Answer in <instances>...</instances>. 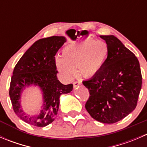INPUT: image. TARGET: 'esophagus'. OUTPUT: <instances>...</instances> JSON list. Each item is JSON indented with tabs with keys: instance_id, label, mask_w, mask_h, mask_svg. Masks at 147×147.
Returning <instances> with one entry per match:
<instances>
[{
	"instance_id": "obj_1",
	"label": "esophagus",
	"mask_w": 147,
	"mask_h": 147,
	"mask_svg": "<svg viewBox=\"0 0 147 147\" xmlns=\"http://www.w3.org/2000/svg\"><path fill=\"white\" fill-rule=\"evenodd\" d=\"M81 84H82V83H81V82H80V81H75V82H73V86L74 87H77L78 86L80 85Z\"/></svg>"
}]
</instances>
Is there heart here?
Returning a JSON list of instances; mask_svg holds the SVG:
<instances>
[{"mask_svg": "<svg viewBox=\"0 0 147 147\" xmlns=\"http://www.w3.org/2000/svg\"><path fill=\"white\" fill-rule=\"evenodd\" d=\"M107 55L108 47L105 42L86 40L65 46L62 51V57L55 59V65L67 80H72L76 75L78 67L82 76L90 78L100 72Z\"/></svg>", "mask_w": 147, "mask_h": 147, "instance_id": "heart-1", "label": "heart"}]
</instances>
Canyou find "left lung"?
Returning a JSON list of instances; mask_svg holds the SVG:
<instances>
[{"mask_svg": "<svg viewBox=\"0 0 147 147\" xmlns=\"http://www.w3.org/2000/svg\"><path fill=\"white\" fill-rule=\"evenodd\" d=\"M100 37L107 45V57L97 75L82 82L90 92L85 108L93 119L113 124L136 108L142 77L137 57L117 38Z\"/></svg>", "mask_w": 147, "mask_h": 147, "instance_id": "8db88e82", "label": "left lung"}]
</instances>
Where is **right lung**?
<instances>
[{"instance_id":"obj_1","label":"right lung","mask_w":147,"mask_h":147,"mask_svg":"<svg viewBox=\"0 0 147 147\" xmlns=\"http://www.w3.org/2000/svg\"><path fill=\"white\" fill-rule=\"evenodd\" d=\"M66 42L64 36L42 38L34 42L16 64L10 81L9 95L16 115L32 126L43 127L53 122L58 112L60 97L72 90L73 84H62L57 78L55 55ZM38 86L43 92L41 111L30 115L20 105L21 93L27 87Z\"/></svg>"}]
</instances>
